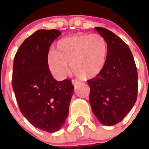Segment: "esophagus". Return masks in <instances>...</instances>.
Returning a JSON list of instances; mask_svg holds the SVG:
<instances>
[{
  "mask_svg": "<svg viewBox=\"0 0 149 149\" xmlns=\"http://www.w3.org/2000/svg\"><path fill=\"white\" fill-rule=\"evenodd\" d=\"M72 84H73V85L74 86H79V84H80V81L76 80H73L72 81Z\"/></svg>",
  "mask_w": 149,
  "mask_h": 149,
  "instance_id": "1",
  "label": "esophagus"
}]
</instances>
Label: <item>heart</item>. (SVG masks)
<instances>
[{
	"label": "heart",
	"mask_w": 149,
	"mask_h": 149,
	"mask_svg": "<svg viewBox=\"0 0 149 149\" xmlns=\"http://www.w3.org/2000/svg\"><path fill=\"white\" fill-rule=\"evenodd\" d=\"M107 58V43L99 34H83L61 39L55 50L48 53L47 65L55 77L63 79L68 65L79 79H91L104 68Z\"/></svg>",
	"instance_id": "1"
}]
</instances>
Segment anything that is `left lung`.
<instances>
[{
    "label": "left lung",
    "instance_id": "8db88e82",
    "mask_svg": "<svg viewBox=\"0 0 149 149\" xmlns=\"http://www.w3.org/2000/svg\"><path fill=\"white\" fill-rule=\"evenodd\" d=\"M95 29L106 40L107 58L102 73L87 81L89 103L100 123L111 126L120 123L136 103L137 69L131 51L124 41L107 29Z\"/></svg>",
    "mask_w": 149,
    "mask_h": 149
}]
</instances>
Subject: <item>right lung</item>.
<instances>
[{
    "instance_id": "obj_1",
    "label": "right lung",
    "mask_w": 149,
    "mask_h": 149,
    "mask_svg": "<svg viewBox=\"0 0 149 149\" xmlns=\"http://www.w3.org/2000/svg\"><path fill=\"white\" fill-rule=\"evenodd\" d=\"M61 34L56 29L38 30L21 45L13 61L12 84L21 112L48 133L63 125L74 88L69 79L55 80L47 65L51 44Z\"/></svg>"
}]
</instances>
